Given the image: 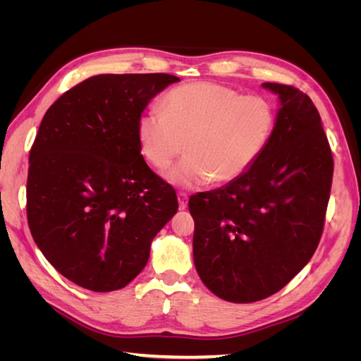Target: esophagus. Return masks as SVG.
Returning a JSON list of instances; mask_svg holds the SVG:
<instances>
[{
	"label": "esophagus",
	"mask_w": 361,
	"mask_h": 361,
	"mask_svg": "<svg viewBox=\"0 0 361 361\" xmlns=\"http://www.w3.org/2000/svg\"><path fill=\"white\" fill-rule=\"evenodd\" d=\"M178 202H179V209L180 211L187 209V206H188V194L187 192H179L178 194Z\"/></svg>",
	"instance_id": "1"
}]
</instances>
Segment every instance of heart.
<instances>
[{"mask_svg": "<svg viewBox=\"0 0 361 361\" xmlns=\"http://www.w3.org/2000/svg\"><path fill=\"white\" fill-rule=\"evenodd\" d=\"M161 110L137 118L140 155L155 170H166L176 187L207 182L231 183L253 169L274 135L276 108L265 96L247 94L211 81H194L164 94Z\"/></svg>", "mask_w": 361, "mask_h": 361, "instance_id": "heart-1", "label": "heart"}]
</instances>
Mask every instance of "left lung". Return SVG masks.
<instances>
[{
	"label": "left lung",
	"mask_w": 361,
	"mask_h": 361,
	"mask_svg": "<svg viewBox=\"0 0 361 361\" xmlns=\"http://www.w3.org/2000/svg\"><path fill=\"white\" fill-rule=\"evenodd\" d=\"M262 85L281 102L265 154L243 178L188 202L195 269L232 302L268 298L307 265L333 182V154L310 97L292 85Z\"/></svg>",
	"instance_id": "1"
}]
</instances>
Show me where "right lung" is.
Instances as JSON below:
<instances>
[{
  "instance_id": "obj_1",
  "label": "right lung",
  "mask_w": 361,
  "mask_h": 361,
  "mask_svg": "<svg viewBox=\"0 0 361 361\" xmlns=\"http://www.w3.org/2000/svg\"><path fill=\"white\" fill-rule=\"evenodd\" d=\"M169 73L94 75L64 92L30 150L27 220L61 276L84 289L125 288L150 243L178 212V195L140 155L135 128Z\"/></svg>"
}]
</instances>
